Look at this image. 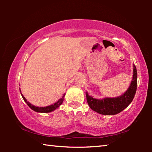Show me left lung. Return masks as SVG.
<instances>
[{
    "label": "left lung",
    "mask_w": 152,
    "mask_h": 152,
    "mask_svg": "<svg viewBox=\"0 0 152 152\" xmlns=\"http://www.w3.org/2000/svg\"><path fill=\"white\" fill-rule=\"evenodd\" d=\"M137 69L133 65V79L130 86L121 96L115 98H104L102 99H97L90 96L86 92V101L90 108L94 111L99 114L104 115H113L121 112L132 102L137 90Z\"/></svg>",
    "instance_id": "8db88e82"
}]
</instances>
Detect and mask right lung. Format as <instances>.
<instances>
[{
    "instance_id": "1",
    "label": "right lung",
    "mask_w": 152,
    "mask_h": 152,
    "mask_svg": "<svg viewBox=\"0 0 152 152\" xmlns=\"http://www.w3.org/2000/svg\"><path fill=\"white\" fill-rule=\"evenodd\" d=\"M21 96L23 97V99L24 101L26 102L28 106H29L32 110H34V111L38 112V113H50V112L53 111V110H56V109H58V108L60 107L61 104H62V102L64 101V96H65V94H64L63 96L61 97L60 99H59L57 102H55V103H53V104L49 105V106H47L45 107H35V106H34V105L31 104L29 102H28L27 101V99H25L23 95L22 94H21Z\"/></svg>"
}]
</instances>
